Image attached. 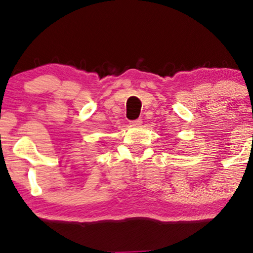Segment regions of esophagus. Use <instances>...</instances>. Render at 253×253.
<instances>
[{
    "label": "esophagus",
    "instance_id": "obj_1",
    "mask_svg": "<svg viewBox=\"0 0 253 253\" xmlns=\"http://www.w3.org/2000/svg\"><path fill=\"white\" fill-rule=\"evenodd\" d=\"M130 125H132V126H140V125H142V120L141 119L133 120V121H130Z\"/></svg>",
    "mask_w": 253,
    "mask_h": 253
}]
</instances>
